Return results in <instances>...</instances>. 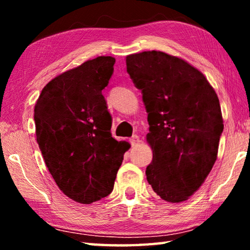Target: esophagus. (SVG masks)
Masks as SVG:
<instances>
[{
    "mask_svg": "<svg viewBox=\"0 0 250 250\" xmlns=\"http://www.w3.org/2000/svg\"><path fill=\"white\" fill-rule=\"evenodd\" d=\"M130 142H131V146H137V145H138V143H139V142H140V138H139L137 134H134V135H133V137L130 139Z\"/></svg>",
    "mask_w": 250,
    "mask_h": 250,
    "instance_id": "34e87169",
    "label": "esophagus"
}]
</instances>
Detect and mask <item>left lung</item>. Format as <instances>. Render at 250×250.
I'll return each instance as SVG.
<instances>
[{"instance_id": "1", "label": "left lung", "mask_w": 250, "mask_h": 250, "mask_svg": "<svg viewBox=\"0 0 250 250\" xmlns=\"http://www.w3.org/2000/svg\"><path fill=\"white\" fill-rule=\"evenodd\" d=\"M126 71L142 92L150 125L146 180L162 200L186 201L217 159L224 125L216 92L200 70L163 52L129 55Z\"/></svg>"}]
</instances>
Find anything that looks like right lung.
<instances>
[{
  "instance_id": "obj_1",
  "label": "right lung",
  "mask_w": 250,
  "mask_h": 250,
  "mask_svg": "<svg viewBox=\"0 0 250 250\" xmlns=\"http://www.w3.org/2000/svg\"><path fill=\"white\" fill-rule=\"evenodd\" d=\"M116 59L99 56L55 77L34 109L36 139L61 191L83 204L108 196L130 145L112 138L103 96Z\"/></svg>"
}]
</instances>
